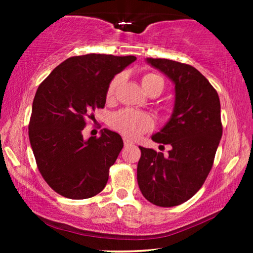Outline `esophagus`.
I'll return each mask as SVG.
<instances>
[{
    "instance_id": "34e87169",
    "label": "esophagus",
    "mask_w": 253,
    "mask_h": 253,
    "mask_svg": "<svg viewBox=\"0 0 253 253\" xmlns=\"http://www.w3.org/2000/svg\"><path fill=\"white\" fill-rule=\"evenodd\" d=\"M123 141H124V147H129V146H133L134 143L129 138H123Z\"/></svg>"
}]
</instances>
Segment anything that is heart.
<instances>
[{"label": "heart", "mask_w": 253, "mask_h": 253, "mask_svg": "<svg viewBox=\"0 0 253 253\" xmlns=\"http://www.w3.org/2000/svg\"><path fill=\"white\" fill-rule=\"evenodd\" d=\"M120 78L115 77L109 83L108 88H107V99H112L114 96ZM140 83L146 93H150L154 88H160L162 91L165 86V82L161 76L154 74V72H148V74L141 76ZM112 126L119 132L123 133L124 136L136 138L140 136L141 133L152 129L153 120L146 113L138 112V110L133 109H123L116 113L115 115H113Z\"/></svg>", "instance_id": "b5f03b06"}]
</instances>
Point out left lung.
<instances>
[{
	"label": "left lung",
	"instance_id": "obj_1",
	"mask_svg": "<svg viewBox=\"0 0 253 253\" xmlns=\"http://www.w3.org/2000/svg\"><path fill=\"white\" fill-rule=\"evenodd\" d=\"M175 85V105L170 120L155 143L170 145L161 152L141 147L137 181L148 202L161 207L181 205L202 188L222 136L217 92L192 65L166 58H146Z\"/></svg>",
	"mask_w": 253,
	"mask_h": 253
}]
</instances>
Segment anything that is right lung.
Masks as SVG:
<instances>
[{
  "label": "right lung",
  "mask_w": 253,
  "mask_h": 253,
  "mask_svg": "<svg viewBox=\"0 0 253 253\" xmlns=\"http://www.w3.org/2000/svg\"><path fill=\"white\" fill-rule=\"evenodd\" d=\"M136 56L87 54L57 65L37 89L29 137L38 169L58 195L86 199L101 192L123 140L102 129L100 137L83 138L85 119L103 108L109 83Z\"/></svg>",
  "instance_id": "right-lung-1"
}]
</instances>
